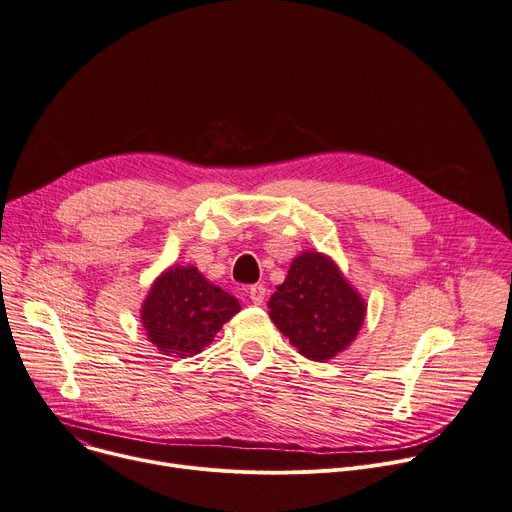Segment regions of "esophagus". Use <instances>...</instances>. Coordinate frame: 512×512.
Returning a JSON list of instances; mask_svg holds the SVG:
<instances>
[{
  "label": "esophagus",
  "instance_id": "34e87169",
  "mask_svg": "<svg viewBox=\"0 0 512 512\" xmlns=\"http://www.w3.org/2000/svg\"><path fill=\"white\" fill-rule=\"evenodd\" d=\"M247 294H249V298H251L253 304H263V300H265V286L255 284V286L249 288Z\"/></svg>",
  "mask_w": 512,
  "mask_h": 512
}]
</instances>
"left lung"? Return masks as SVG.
Wrapping results in <instances>:
<instances>
[{
  "label": "left lung",
  "instance_id": "left-lung-1",
  "mask_svg": "<svg viewBox=\"0 0 512 512\" xmlns=\"http://www.w3.org/2000/svg\"><path fill=\"white\" fill-rule=\"evenodd\" d=\"M269 318L300 355L329 361L357 337L367 304L324 253L302 251L267 302Z\"/></svg>",
  "mask_w": 512,
  "mask_h": 512
}]
</instances>
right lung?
Segmentation results:
<instances>
[{"label": "right lung", "instance_id": "obj_1", "mask_svg": "<svg viewBox=\"0 0 512 512\" xmlns=\"http://www.w3.org/2000/svg\"><path fill=\"white\" fill-rule=\"evenodd\" d=\"M239 310V300L210 284L198 267L171 265L151 284L141 322L163 355L185 359L202 353Z\"/></svg>", "mask_w": 512, "mask_h": 512}]
</instances>
